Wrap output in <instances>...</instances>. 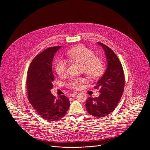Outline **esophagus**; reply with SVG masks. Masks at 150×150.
<instances>
[{
  "instance_id": "esophagus-1",
  "label": "esophagus",
  "mask_w": 150,
  "mask_h": 150,
  "mask_svg": "<svg viewBox=\"0 0 150 150\" xmlns=\"http://www.w3.org/2000/svg\"><path fill=\"white\" fill-rule=\"evenodd\" d=\"M77 94H78V93H77L76 92H74V93H71V94H69V96L70 97H73L76 96L77 95Z\"/></svg>"
}]
</instances>
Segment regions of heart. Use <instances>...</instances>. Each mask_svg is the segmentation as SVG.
<instances>
[{
	"instance_id": "obj_1",
	"label": "heart",
	"mask_w": 150,
	"mask_h": 150,
	"mask_svg": "<svg viewBox=\"0 0 150 150\" xmlns=\"http://www.w3.org/2000/svg\"><path fill=\"white\" fill-rule=\"evenodd\" d=\"M93 50L84 46H78L72 49L68 53V56L74 61L83 65L84 72L91 78L100 77L104 72V65L103 60L94 56ZM55 71L59 75L65 74L67 69V63L62 59H58L55 63ZM86 81L83 77H72L67 82V87L72 89H79Z\"/></svg>"
}]
</instances>
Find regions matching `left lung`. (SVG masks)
<instances>
[{"instance_id": "left-lung-1", "label": "left lung", "mask_w": 150, "mask_h": 150, "mask_svg": "<svg viewBox=\"0 0 150 150\" xmlns=\"http://www.w3.org/2000/svg\"><path fill=\"white\" fill-rule=\"evenodd\" d=\"M97 44L105 53L107 68L95 87L100 88V94L98 97H88L85 105L89 114L101 117L111 113L117 105L123 92L125 76L122 64L114 52L101 42Z\"/></svg>"}]
</instances>
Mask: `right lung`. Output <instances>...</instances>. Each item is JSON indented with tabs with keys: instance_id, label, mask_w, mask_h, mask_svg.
<instances>
[{
	"instance_id": "add662e5",
	"label": "right lung",
	"mask_w": 150,
	"mask_h": 150,
	"mask_svg": "<svg viewBox=\"0 0 150 150\" xmlns=\"http://www.w3.org/2000/svg\"><path fill=\"white\" fill-rule=\"evenodd\" d=\"M61 47H49L38 54L33 60L28 71V100L37 113L49 121L56 122L63 118L70 105L66 96H60L56 98L50 91L54 79L52 62L55 53Z\"/></svg>"
}]
</instances>
